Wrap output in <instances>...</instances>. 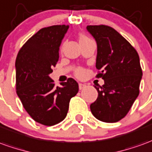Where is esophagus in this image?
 Instances as JSON below:
<instances>
[{"mask_svg": "<svg viewBox=\"0 0 152 152\" xmlns=\"http://www.w3.org/2000/svg\"><path fill=\"white\" fill-rule=\"evenodd\" d=\"M86 84H81V83L79 84L80 90H83L84 88H86Z\"/></svg>", "mask_w": 152, "mask_h": 152, "instance_id": "obj_1", "label": "esophagus"}]
</instances>
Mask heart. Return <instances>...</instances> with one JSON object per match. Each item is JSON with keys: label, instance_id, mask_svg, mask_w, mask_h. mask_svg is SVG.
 Segmentation results:
<instances>
[{"label": "heart", "instance_id": "obj_1", "mask_svg": "<svg viewBox=\"0 0 152 152\" xmlns=\"http://www.w3.org/2000/svg\"><path fill=\"white\" fill-rule=\"evenodd\" d=\"M86 39H88V38H87L86 36L83 35V34H80V35L79 36V42L80 43V42H82V41H85V40H86ZM84 74V71L82 70V69H77L76 71V76H78V77H81V76H83Z\"/></svg>", "mask_w": 152, "mask_h": 152}]
</instances>
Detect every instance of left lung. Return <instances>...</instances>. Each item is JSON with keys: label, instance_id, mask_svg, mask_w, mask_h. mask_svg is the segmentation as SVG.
<instances>
[{"label": "left lung", "instance_id": "8db88e82", "mask_svg": "<svg viewBox=\"0 0 152 152\" xmlns=\"http://www.w3.org/2000/svg\"><path fill=\"white\" fill-rule=\"evenodd\" d=\"M97 43V77L104 84L91 104L92 114L105 123H116L127 115L139 94L142 76L137 52L118 32L107 25H88Z\"/></svg>", "mask_w": 152, "mask_h": 152}]
</instances>
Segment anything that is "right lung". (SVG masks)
I'll use <instances>...</instances> for the list:
<instances>
[{"instance_id":"add662e5","label":"right lung","mask_w":152,"mask_h":152,"mask_svg":"<svg viewBox=\"0 0 152 152\" xmlns=\"http://www.w3.org/2000/svg\"><path fill=\"white\" fill-rule=\"evenodd\" d=\"M68 28L62 24L41 28L23 45L15 61L17 94L32 118L45 126L65 118L70 100L79 91L72 78L56 87L49 77Z\"/></svg>"}]
</instances>
